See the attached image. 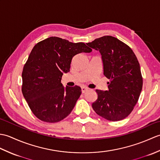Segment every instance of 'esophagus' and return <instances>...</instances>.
<instances>
[{
  "label": "esophagus",
  "instance_id": "34e87169",
  "mask_svg": "<svg viewBox=\"0 0 160 160\" xmlns=\"http://www.w3.org/2000/svg\"><path fill=\"white\" fill-rule=\"evenodd\" d=\"M81 89H82V93H85L86 91H87L88 89H88L87 87H82V88H81Z\"/></svg>",
  "mask_w": 160,
  "mask_h": 160
}]
</instances>
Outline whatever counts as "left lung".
<instances>
[{"label":"left lung","mask_w":160,"mask_h":160,"mask_svg":"<svg viewBox=\"0 0 160 160\" xmlns=\"http://www.w3.org/2000/svg\"><path fill=\"white\" fill-rule=\"evenodd\" d=\"M87 45L100 53L103 73L110 80L108 90L96 89L93 109L107 120H123L133 109L142 89L137 58L130 47L113 36L101 37Z\"/></svg>","instance_id":"1"}]
</instances>
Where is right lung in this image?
<instances>
[{
    "label": "right lung",
    "instance_id": "obj_1",
    "mask_svg": "<svg viewBox=\"0 0 160 160\" xmlns=\"http://www.w3.org/2000/svg\"><path fill=\"white\" fill-rule=\"evenodd\" d=\"M91 51L83 42L58 37H50L33 47L23 68L22 92L39 120L54 123L71 113L82 91L78 86L64 87L61 78L70 71L74 56Z\"/></svg>",
    "mask_w": 160,
    "mask_h": 160
}]
</instances>
